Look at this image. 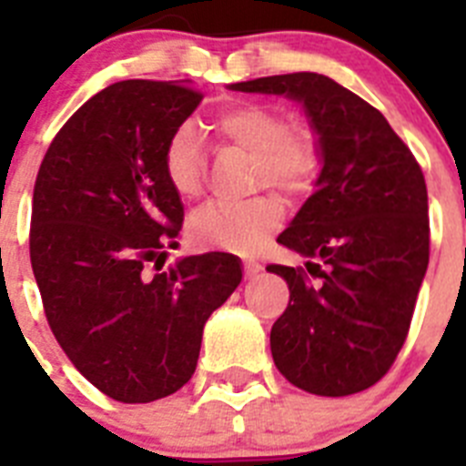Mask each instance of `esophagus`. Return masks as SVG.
<instances>
[{
  "label": "esophagus",
  "instance_id": "34e87169",
  "mask_svg": "<svg viewBox=\"0 0 466 466\" xmlns=\"http://www.w3.org/2000/svg\"><path fill=\"white\" fill-rule=\"evenodd\" d=\"M258 270H261V266H258V263L245 261V278H254V275H257Z\"/></svg>",
  "mask_w": 466,
  "mask_h": 466
}]
</instances>
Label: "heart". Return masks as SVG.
Listing matches in <instances>:
<instances>
[{
    "instance_id": "heart-1",
    "label": "heart",
    "mask_w": 466,
    "mask_h": 466,
    "mask_svg": "<svg viewBox=\"0 0 466 466\" xmlns=\"http://www.w3.org/2000/svg\"><path fill=\"white\" fill-rule=\"evenodd\" d=\"M214 130L228 144L257 158V187H275L287 196H300L315 179L319 156L312 135L289 127L278 109L257 102H240L224 109ZM163 175L179 198H193L203 184L200 135L184 123L170 135L163 151ZM284 217L278 196H257L247 203H205L188 219V238L200 249L252 252L273 233Z\"/></svg>"
}]
</instances>
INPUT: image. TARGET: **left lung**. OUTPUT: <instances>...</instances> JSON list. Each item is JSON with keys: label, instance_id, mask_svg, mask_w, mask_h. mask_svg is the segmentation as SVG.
<instances>
[{"label": "left lung", "instance_id": "8db88e82", "mask_svg": "<svg viewBox=\"0 0 466 466\" xmlns=\"http://www.w3.org/2000/svg\"><path fill=\"white\" fill-rule=\"evenodd\" d=\"M230 90L299 102L322 166L315 193L278 238L308 258L306 268L268 266L289 284V306L270 329L275 366L310 394L361 392L397 360L427 273L422 170L376 106L324 74L261 76Z\"/></svg>", "mask_w": 466, "mask_h": 466}]
</instances>
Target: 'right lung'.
I'll use <instances>...</instances> for the list:
<instances>
[{"label":"right lung","mask_w":466,"mask_h":466,"mask_svg":"<svg viewBox=\"0 0 466 466\" xmlns=\"http://www.w3.org/2000/svg\"><path fill=\"white\" fill-rule=\"evenodd\" d=\"M184 81H118L56 135L32 198L30 258L53 336L106 397L149 403L196 371L205 322L242 279L233 254L163 247L184 221L163 151L200 105Z\"/></svg>","instance_id":"obj_1"}]
</instances>
